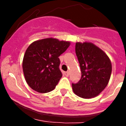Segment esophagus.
Instances as JSON below:
<instances>
[{"label": "esophagus", "instance_id": "1", "mask_svg": "<svg viewBox=\"0 0 126 126\" xmlns=\"http://www.w3.org/2000/svg\"><path fill=\"white\" fill-rule=\"evenodd\" d=\"M64 74H65V75L67 77H68L69 75V72H65V73H64Z\"/></svg>", "mask_w": 126, "mask_h": 126}]
</instances>
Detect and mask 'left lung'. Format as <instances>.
I'll return each instance as SVG.
<instances>
[{
    "mask_svg": "<svg viewBox=\"0 0 126 126\" xmlns=\"http://www.w3.org/2000/svg\"><path fill=\"white\" fill-rule=\"evenodd\" d=\"M76 53L79 63L81 78L72 83L74 93L83 98L98 95L109 83L112 64L103 50L92 43H76Z\"/></svg>",
    "mask_w": 126,
    "mask_h": 126,
    "instance_id": "1",
    "label": "left lung"
}]
</instances>
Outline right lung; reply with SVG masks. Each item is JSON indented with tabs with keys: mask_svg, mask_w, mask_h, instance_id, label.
Here are the masks:
<instances>
[{
	"mask_svg": "<svg viewBox=\"0 0 126 126\" xmlns=\"http://www.w3.org/2000/svg\"><path fill=\"white\" fill-rule=\"evenodd\" d=\"M69 45V42L50 38L34 42L28 47L23 69L30 88L42 93L54 90L62 76L59 57Z\"/></svg>",
	"mask_w": 126,
	"mask_h": 126,
	"instance_id": "add662e5",
	"label": "right lung"
}]
</instances>
